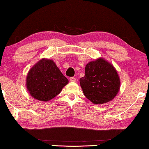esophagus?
<instances>
[{"mask_svg": "<svg viewBox=\"0 0 149 149\" xmlns=\"http://www.w3.org/2000/svg\"><path fill=\"white\" fill-rule=\"evenodd\" d=\"M70 81L75 82V81H76V78H75V77H70Z\"/></svg>", "mask_w": 149, "mask_h": 149, "instance_id": "obj_1", "label": "esophagus"}]
</instances>
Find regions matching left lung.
I'll use <instances>...</instances> for the list:
<instances>
[{"mask_svg":"<svg viewBox=\"0 0 149 149\" xmlns=\"http://www.w3.org/2000/svg\"><path fill=\"white\" fill-rule=\"evenodd\" d=\"M79 83L85 96L94 104L108 102L116 96L120 79L112 64L103 58L90 61Z\"/></svg>","mask_w":149,"mask_h":149,"instance_id":"obj_1","label":"left lung"}]
</instances>
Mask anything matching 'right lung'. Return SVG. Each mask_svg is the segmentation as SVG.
<instances>
[{
	"mask_svg": "<svg viewBox=\"0 0 149 149\" xmlns=\"http://www.w3.org/2000/svg\"><path fill=\"white\" fill-rule=\"evenodd\" d=\"M27 90L33 97L47 102L57 96L68 79L51 59H42L29 72L26 79Z\"/></svg>",
	"mask_w": 149,
	"mask_h": 149,
	"instance_id": "right-lung-1",
	"label": "right lung"
}]
</instances>
